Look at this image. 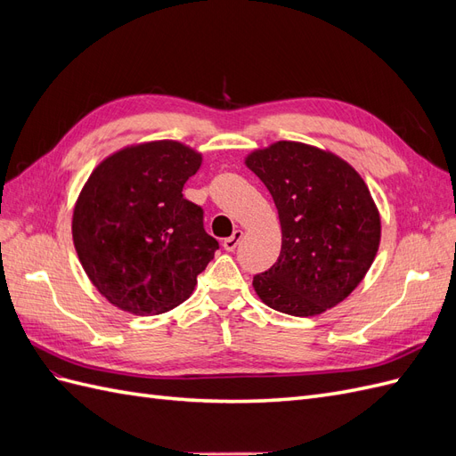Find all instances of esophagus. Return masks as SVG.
Segmentation results:
<instances>
[{"instance_id": "34e87169", "label": "esophagus", "mask_w": 456, "mask_h": 456, "mask_svg": "<svg viewBox=\"0 0 456 456\" xmlns=\"http://www.w3.org/2000/svg\"><path fill=\"white\" fill-rule=\"evenodd\" d=\"M241 238H243V232H241V230H236V232L232 233L230 238H226V240L223 241V247H224L226 251H233V249H236V247H238V243L241 241Z\"/></svg>"}]
</instances>
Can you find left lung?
I'll list each match as a JSON object with an SVG mask.
<instances>
[{"label": "left lung", "mask_w": 456, "mask_h": 456, "mask_svg": "<svg viewBox=\"0 0 456 456\" xmlns=\"http://www.w3.org/2000/svg\"><path fill=\"white\" fill-rule=\"evenodd\" d=\"M273 198L281 253L256 273L266 306L298 317L337 306L365 278L380 243V216L363 178L338 156L280 141L245 159Z\"/></svg>", "instance_id": "1"}]
</instances>
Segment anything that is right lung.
Returning <instances> with one entry per match:
<instances>
[{
  "mask_svg": "<svg viewBox=\"0 0 456 456\" xmlns=\"http://www.w3.org/2000/svg\"><path fill=\"white\" fill-rule=\"evenodd\" d=\"M201 154L181 142L123 148L96 167L76 201L72 236L99 293L134 315L169 312L191 295L218 241L183 196Z\"/></svg>",
  "mask_w": 456,
  "mask_h": 456,
  "instance_id": "1",
  "label": "right lung"
}]
</instances>
